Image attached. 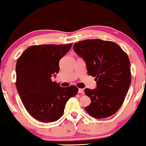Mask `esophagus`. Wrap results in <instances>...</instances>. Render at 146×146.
Returning <instances> with one entry per match:
<instances>
[{
  "instance_id": "obj_1",
  "label": "esophagus",
  "mask_w": 146,
  "mask_h": 146,
  "mask_svg": "<svg viewBox=\"0 0 146 146\" xmlns=\"http://www.w3.org/2000/svg\"><path fill=\"white\" fill-rule=\"evenodd\" d=\"M79 93H80V94H84V89H82V88H79Z\"/></svg>"
}]
</instances>
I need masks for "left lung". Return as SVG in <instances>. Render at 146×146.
Listing matches in <instances>:
<instances>
[{
  "label": "left lung",
  "instance_id": "obj_1",
  "mask_svg": "<svg viewBox=\"0 0 146 146\" xmlns=\"http://www.w3.org/2000/svg\"><path fill=\"white\" fill-rule=\"evenodd\" d=\"M73 50L86 64L89 75L94 77L96 88H86L91 99L85 110L91 116L104 119L115 114L121 107L130 83V60L116 43L100 39L80 41Z\"/></svg>",
  "mask_w": 146,
  "mask_h": 146
}]
</instances>
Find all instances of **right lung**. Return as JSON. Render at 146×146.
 <instances>
[{
    "label": "right lung",
    "instance_id": "obj_1",
    "mask_svg": "<svg viewBox=\"0 0 146 146\" xmlns=\"http://www.w3.org/2000/svg\"><path fill=\"white\" fill-rule=\"evenodd\" d=\"M72 44L33 45L27 48L17 61L16 86L26 110L43 123L59 119L65 106L77 94L75 86L61 87L51 77L59 72V62Z\"/></svg>",
    "mask_w": 146,
    "mask_h": 146
}]
</instances>
